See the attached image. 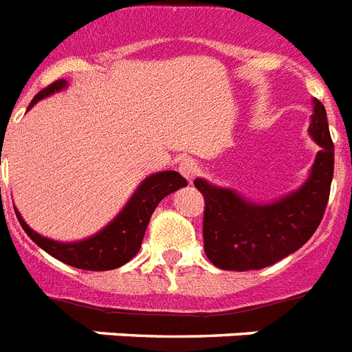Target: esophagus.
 Returning a JSON list of instances; mask_svg holds the SVG:
<instances>
[{
	"instance_id": "obj_1",
	"label": "esophagus",
	"mask_w": 352,
	"mask_h": 352,
	"mask_svg": "<svg viewBox=\"0 0 352 352\" xmlns=\"http://www.w3.org/2000/svg\"><path fill=\"white\" fill-rule=\"evenodd\" d=\"M179 171H181L182 175L186 177L188 181L192 182L193 179L199 175V166L193 159H184L181 164H179Z\"/></svg>"
}]
</instances>
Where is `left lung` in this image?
Here are the masks:
<instances>
[{
  "label": "left lung",
  "instance_id": "1",
  "mask_svg": "<svg viewBox=\"0 0 352 352\" xmlns=\"http://www.w3.org/2000/svg\"><path fill=\"white\" fill-rule=\"evenodd\" d=\"M312 104L309 133L322 149L309 179L296 192L257 204L230 188L193 181L204 197V252L215 267L237 272L270 267L305 245L322 223L333 182L334 144L325 107L320 100Z\"/></svg>",
  "mask_w": 352,
  "mask_h": 352
}]
</instances>
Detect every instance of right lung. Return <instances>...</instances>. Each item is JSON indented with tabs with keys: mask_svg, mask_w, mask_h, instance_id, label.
Returning a JSON list of instances; mask_svg holds the SVG:
<instances>
[{
	"mask_svg": "<svg viewBox=\"0 0 352 352\" xmlns=\"http://www.w3.org/2000/svg\"><path fill=\"white\" fill-rule=\"evenodd\" d=\"M65 85H67L65 80H56L54 84L40 91L32 98L29 109L41 98H45L56 91H62ZM186 184V179L179 175L177 171H159V173L149 175L148 179L140 182V186L135 190L120 214L106 228H102L98 234L91 235L87 239L76 241V243H60V241L43 237L25 223L18 210H16L19 225L27 232L30 239L40 248H43L47 254L56 257L58 261L82 268V270H113V268L126 265L129 259L137 256L157 204L166 195H170L171 192H175Z\"/></svg>",
	"mask_w": 352,
	"mask_h": 352,
	"instance_id": "1",
	"label": "right lung"
}]
</instances>
